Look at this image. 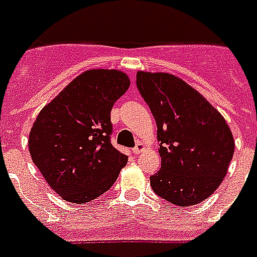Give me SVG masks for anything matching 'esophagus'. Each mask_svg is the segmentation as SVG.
<instances>
[{"mask_svg":"<svg viewBox=\"0 0 257 257\" xmlns=\"http://www.w3.org/2000/svg\"><path fill=\"white\" fill-rule=\"evenodd\" d=\"M143 151H144V144L142 143V142H138V144H136L134 148V154L139 155V154L143 153Z\"/></svg>","mask_w":257,"mask_h":257,"instance_id":"34e87169","label":"esophagus"}]
</instances>
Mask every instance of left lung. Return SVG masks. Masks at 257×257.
I'll use <instances>...</instances> for the list:
<instances>
[{"label":"left lung","instance_id":"obj_1","mask_svg":"<svg viewBox=\"0 0 257 257\" xmlns=\"http://www.w3.org/2000/svg\"><path fill=\"white\" fill-rule=\"evenodd\" d=\"M136 85L158 126L161 169L150 177L158 196L199 204L223 181L234 154L229 125L206 98L169 73L138 72Z\"/></svg>","mask_w":257,"mask_h":257}]
</instances>
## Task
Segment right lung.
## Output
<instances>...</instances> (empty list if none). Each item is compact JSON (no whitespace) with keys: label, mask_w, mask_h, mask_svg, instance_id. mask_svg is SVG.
Listing matches in <instances>:
<instances>
[{"label":"right lung","mask_w":257,"mask_h":257,"mask_svg":"<svg viewBox=\"0 0 257 257\" xmlns=\"http://www.w3.org/2000/svg\"><path fill=\"white\" fill-rule=\"evenodd\" d=\"M119 70H87L46 104L30 132L35 166L64 200L83 204L107 192L128 157L110 142V113L129 88Z\"/></svg>","instance_id":"add662e5"}]
</instances>
